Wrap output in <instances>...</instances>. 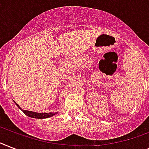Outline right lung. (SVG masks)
<instances>
[{
    "mask_svg": "<svg viewBox=\"0 0 149 149\" xmlns=\"http://www.w3.org/2000/svg\"><path fill=\"white\" fill-rule=\"evenodd\" d=\"M16 104V103H15ZM16 105L20 109L24 112L25 114L29 117L36 118V119H46V118H49L51 116H53L54 115L56 114V112H50V113H39V112H32V111H28V110H23L22 109L19 107V105L16 104Z\"/></svg>",
    "mask_w": 149,
    "mask_h": 149,
    "instance_id": "obj_1",
    "label": "right lung"
}]
</instances>
